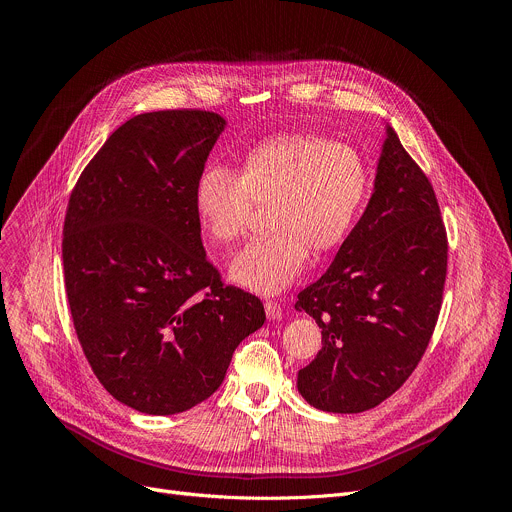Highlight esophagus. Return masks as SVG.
I'll use <instances>...</instances> for the list:
<instances>
[{
	"instance_id": "1",
	"label": "esophagus",
	"mask_w": 512,
	"mask_h": 512,
	"mask_svg": "<svg viewBox=\"0 0 512 512\" xmlns=\"http://www.w3.org/2000/svg\"><path fill=\"white\" fill-rule=\"evenodd\" d=\"M265 314H267L269 320H279L281 314H283V310H281V306H279L277 302L267 300V302H265Z\"/></svg>"
}]
</instances>
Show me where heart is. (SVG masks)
Instances as JSON below:
<instances>
[{"label": "heart", "instance_id": "1", "mask_svg": "<svg viewBox=\"0 0 512 512\" xmlns=\"http://www.w3.org/2000/svg\"><path fill=\"white\" fill-rule=\"evenodd\" d=\"M367 162L348 143L310 133L275 135L253 148L241 174L225 164L204 168L194 184V210L206 235L229 245L267 206L263 237L231 263V277L257 294H277L308 265L344 241L369 194Z\"/></svg>", "mask_w": 512, "mask_h": 512}]
</instances>
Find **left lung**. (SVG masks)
I'll use <instances>...</instances> for the list:
<instances>
[{
    "label": "left lung",
    "instance_id": "8db88e82",
    "mask_svg": "<svg viewBox=\"0 0 512 512\" xmlns=\"http://www.w3.org/2000/svg\"><path fill=\"white\" fill-rule=\"evenodd\" d=\"M448 235L433 186L393 127L371 202L328 271L296 308L322 328V350L298 373L302 397L330 413H360L415 371L442 310Z\"/></svg>",
    "mask_w": 512,
    "mask_h": 512
}]
</instances>
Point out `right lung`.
I'll list each match as a JSON object with an SVG mask.
<instances>
[{"label": "right lung", "mask_w": 512, "mask_h": 512, "mask_svg": "<svg viewBox=\"0 0 512 512\" xmlns=\"http://www.w3.org/2000/svg\"><path fill=\"white\" fill-rule=\"evenodd\" d=\"M225 119L141 113L117 127L70 192L62 265L68 308L99 383L123 405L174 415L221 387L235 348L263 326L200 239L194 184Z\"/></svg>", "instance_id": "right-lung-1"}]
</instances>
